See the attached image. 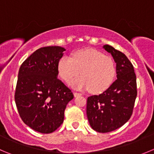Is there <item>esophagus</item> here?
Instances as JSON below:
<instances>
[{
  "instance_id": "34e87169",
  "label": "esophagus",
  "mask_w": 154,
  "mask_h": 154,
  "mask_svg": "<svg viewBox=\"0 0 154 154\" xmlns=\"http://www.w3.org/2000/svg\"><path fill=\"white\" fill-rule=\"evenodd\" d=\"M81 93H76V92H74V97H79V96H81Z\"/></svg>"
}]
</instances>
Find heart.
Masks as SVG:
<instances>
[{"instance_id":"heart-1","label":"heart","mask_w":154,"mask_h":154,"mask_svg":"<svg viewBox=\"0 0 154 154\" xmlns=\"http://www.w3.org/2000/svg\"><path fill=\"white\" fill-rule=\"evenodd\" d=\"M57 72L63 80L70 84L80 72L82 75L73 81L76 90L103 92L110 87L116 75V64L112 57L95 49L80 50L72 57L63 56L57 62Z\"/></svg>"}]
</instances>
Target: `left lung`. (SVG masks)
Returning <instances> with one entry per match:
<instances>
[{"label": "left lung", "mask_w": 154, "mask_h": 154, "mask_svg": "<svg viewBox=\"0 0 154 154\" xmlns=\"http://www.w3.org/2000/svg\"><path fill=\"white\" fill-rule=\"evenodd\" d=\"M103 48L116 61L117 80L103 93L87 98V116L93 130L107 133L130 119L137 97V83L133 65L125 54L109 45Z\"/></svg>", "instance_id": "left-lung-1"}]
</instances>
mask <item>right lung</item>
Returning a JSON list of instances; mask_svg holds the SVG:
<instances>
[{
	"mask_svg": "<svg viewBox=\"0 0 154 154\" xmlns=\"http://www.w3.org/2000/svg\"><path fill=\"white\" fill-rule=\"evenodd\" d=\"M64 51L60 46L38 48L19 70L17 110L23 122L40 133H51L61 126L66 106L74 98L71 90L57 79V62Z\"/></svg>",
	"mask_w": 154,
	"mask_h": 154,
	"instance_id": "right-lung-1",
	"label": "right lung"
}]
</instances>
